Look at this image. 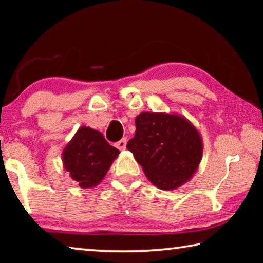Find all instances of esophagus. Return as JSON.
I'll return each mask as SVG.
<instances>
[{
    "label": "esophagus",
    "mask_w": 263,
    "mask_h": 263,
    "mask_svg": "<svg viewBox=\"0 0 263 263\" xmlns=\"http://www.w3.org/2000/svg\"><path fill=\"white\" fill-rule=\"evenodd\" d=\"M126 142H127L126 138H123V139H121L118 142H116V146H117V148H119L121 151H124L126 147Z\"/></svg>",
    "instance_id": "obj_1"
}]
</instances>
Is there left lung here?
Segmentation results:
<instances>
[{
  "label": "left lung",
  "instance_id": "obj_1",
  "mask_svg": "<svg viewBox=\"0 0 263 263\" xmlns=\"http://www.w3.org/2000/svg\"><path fill=\"white\" fill-rule=\"evenodd\" d=\"M126 148L151 183L161 190H174L197 172L203 139L183 116L145 111L136 117L135 138L127 142Z\"/></svg>",
  "mask_w": 263,
  "mask_h": 263
}]
</instances>
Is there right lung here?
Returning <instances> with one entry per match:
<instances>
[{
	"mask_svg": "<svg viewBox=\"0 0 263 263\" xmlns=\"http://www.w3.org/2000/svg\"><path fill=\"white\" fill-rule=\"evenodd\" d=\"M100 131L81 126L62 151V166L82 189L100 184L119 155Z\"/></svg>",
	"mask_w": 263,
	"mask_h": 263,
	"instance_id": "right-lung-1",
	"label": "right lung"
}]
</instances>
